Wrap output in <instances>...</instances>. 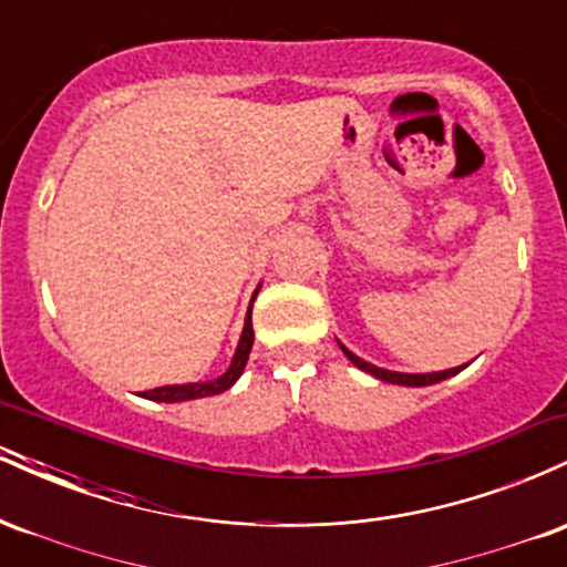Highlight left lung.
<instances>
[{
	"mask_svg": "<svg viewBox=\"0 0 567 567\" xmlns=\"http://www.w3.org/2000/svg\"><path fill=\"white\" fill-rule=\"evenodd\" d=\"M338 347H341L343 354L349 357L351 365H357L360 370H365V373L373 375V379L379 381H386V383H396V386H432V383H440L445 379H451V375L461 373L466 365H458V368H451V370H437V373H396V370H386V368H379V365H370V362L362 360V357H357L354 351H349L347 347H343L341 341H338Z\"/></svg>",
	"mask_w": 567,
	"mask_h": 567,
	"instance_id": "1",
	"label": "left lung"
}]
</instances>
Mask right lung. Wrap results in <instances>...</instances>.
<instances>
[{
	"mask_svg": "<svg viewBox=\"0 0 567 567\" xmlns=\"http://www.w3.org/2000/svg\"><path fill=\"white\" fill-rule=\"evenodd\" d=\"M258 290L252 292L250 298V306H247V315H245V328H243V336H239V343L237 349H234V357H231V365L226 368V373H220L218 379L213 381H194V383H173V386H157V389H148V392H141V396H146V400L152 402H186V400H199V396H213V394H220L226 392V389H231L234 383L239 381V375H243V370L247 365V357H250V349H252V301H256Z\"/></svg>",
	"mask_w": 567,
	"mask_h": 567,
	"instance_id": "add662e5",
	"label": "right lung"
}]
</instances>
